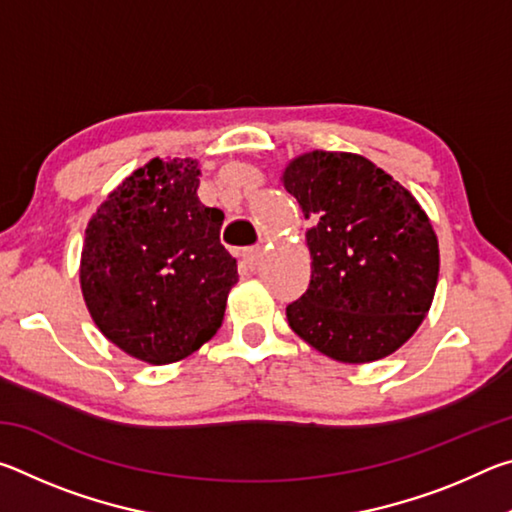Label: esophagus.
Masks as SVG:
<instances>
[{
    "label": "esophagus",
    "instance_id": "1",
    "mask_svg": "<svg viewBox=\"0 0 512 512\" xmlns=\"http://www.w3.org/2000/svg\"><path fill=\"white\" fill-rule=\"evenodd\" d=\"M262 248H248L244 253V262L248 264L250 271H255V268L259 266V262H262Z\"/></svg>",
    "mask_w": 512,
    "mask_h": 512
}]
</instances>
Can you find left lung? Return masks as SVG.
I'll return each instance as SVG.
<instances>
[{
	"label": "left lung",
	"instance_id": "8db88e82",
	"mask_svg": "<svg viewBox=\"0 0 512 512\" xmlns=\"http://www.w3.org/2000/svg\"><path fill=\"white\" fill-rule=\"evenodd\" d=\"M280 180L311 223L309 289L287 307L293 332L341 363L400 350L438 284L440 250L427 212L359 153H302Z\"/></svg>",
	"mask_w": 512,
	"mask_h": 512
}]
</instances>
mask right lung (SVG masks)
<instances>
[{
    "label": "right lung",
    "instance_id": "1",
    "mask_svg": "<svg viewBox=\"0 0 512 512\" xmlns=\"http://www.w3.org/2000/svg\"><path fill=\"white\" fill-rule=\"evenodd\" d=\"M194 158H153L108 194L85 228L79 280L110 343L151 366L189 357L221 327L237 262L223 212L198 198Z\"/></svg>",
    "mask_w": 512,
    "mask_h": 512
}]
</instances>
